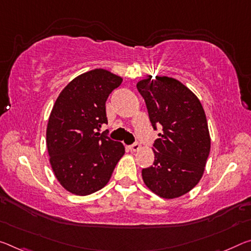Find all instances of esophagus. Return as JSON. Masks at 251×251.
Returning a JSON list of instances; mask_svg holds the SVG:
<instances>
[{
  "label": "esophagus",
  "instance_id": "obj_1",
  "mask_svg": "<svg viewBox=\"0 0 251 251\" xmlns=\"http://www.w3.org/2000/svg\"><path fill=\"white\" fill-rule=\"evenodd\" d=\"M141 149V144L140 143H134V144H132L129 146V150L132 151V152H136V151H138Z\"/></svg>",
  "mask_w": 251,
  "mask_h": 251
}]
</instances>
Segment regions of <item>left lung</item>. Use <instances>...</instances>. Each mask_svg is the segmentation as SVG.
<instances>
[{
	"mask_svg": "<svg viewBox=\"0 0 251 251\" xmlns=\"http://www.w3.org/2000/svg\"><path fill=\"white\" fill-rule=\"evenodd\" d=\"M154 129L163 127L154 142L155 160L142 170L144 183L164 199L188 193L203 176L211 140L199 98L176 79L152 75L137 82Z\"/></svg>",
	"mask_w": 251,
	"mask_h": 251,
	"instance_id": "left-lung-1",
	"label": "left lung"
}]
</instances>
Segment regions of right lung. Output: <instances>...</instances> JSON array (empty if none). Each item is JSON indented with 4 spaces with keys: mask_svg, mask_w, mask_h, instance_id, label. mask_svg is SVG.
I'll return each mask as SVG.
<instances>
[{
    "mask_svg": "<svg viewBox=\"0 0 251 251\" xmlns=\"http://www.w3.org/2000/svg\"><path fill=\"white\" fill-rule=\"evenodd\" d=\"M122 77L94 69L71 80L59 95L47 126V149L59 183L75 196H88L108 183L125 153L121 142L100 135L106 100Z\"/></svg>",
    "mask_w": 251,
    "mask_h": 251,
    "instance_id": "1",
    "label": "right lung"
}]
</instances>
